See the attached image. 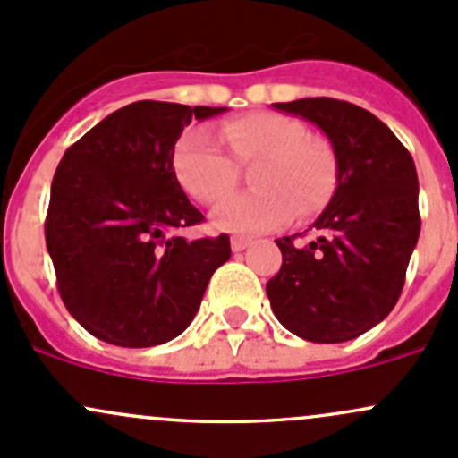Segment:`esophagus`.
<instances>
[{
    "label": "esophagus",
    "instance_id": "34e87169",
    "mask_svg": "<svg viewBox=\"0 0 458 458\" xmlns=\"http://www.w3.org/2000/svg\"><path fill=\"white\" fill-rule=\"evenodd\" d=\"M249 244H250V240L242 238V235H233V238H231V249H233L235 253H238V250H244Z\"/></svg>",
    "mask_w": 458,
    "mask_h": 458
}]
</instances>
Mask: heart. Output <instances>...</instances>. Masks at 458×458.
<instances>
[{
	"mask_svg": "<svg viewBox=\"0 0 458 458\" xmlns=\"http://www.w3.org/2000/svg\"><path fill=\"white\" fill-rule=\"evenodd\" d=\"M220 135L238 164L259 161L250 174L253 191L223 200L211 214L218 229L264 233L327 203L336 188V155L327 141L310 137L306 124L277 113H255L225 122ZM209 131L181 137L174 170L181 185L200 203L227 196L238 183V165Z\"/></svg>",
	"mask_w": 458,
	"mask_h": 458,
	"instance_id": "heart-1",
	"label": "heart"
}]
</instances>
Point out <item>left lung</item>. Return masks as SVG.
<instances>
[{
	"mask_svg": "<svg viewBox=\"0 0 458 458\" xmlns=\"http://www.w3.org/2000/svg\"><path fill=\"white\" fill-rule=\"evenodd\" d=\"M277 111L312 122L336 155V190L314 242L279 238L282 268L268 279L275 317L312 343H345L385 321L400 299L420 238L415 161L385 122L352 102L301 98Z\"/></svg>",
	"mask_w": 458,
	"mask_h": 458,
	"instance_id": "left-lung-1",
	"label": "left lung"
}]
</instances>
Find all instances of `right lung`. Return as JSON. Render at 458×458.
<instances>
[{"label":"right lung","mask_w":458,"mask_h":458,"mask_svg":"<svg viewBox=\"0 0 458 458\" xmlns=\"http://www.w3.org/2000/svg\"><path fill=\"white\" fill-rule=\"evenodd\" d=\"M227 109L140 100L70 146L52 179L46 244L58 293L87 332L117 347H155L199 312L229 235L185 240L203 223L174 174L191 120Z\"/></svg>","instance_id":"right-lung-1"}]
</instances>
